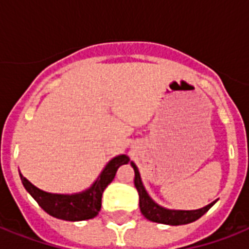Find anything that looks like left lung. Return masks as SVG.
Instances as JSON below:
<instances>
[{
	"label": "left lung",
	"mask_w": 249,
	"mask_h": 249,
	"mask_svg": "<svg viewBox=\"0 0 249 249\" xmlns=\"http://www.w3.org/2000/svg\"><path fill=\"white\" fill-rule=\"evenodd\" d=\"M130 165L134 169V186H136L138 195H140L141 212H142V214L147 220L152 221V222L172 225V226L190 224V222H194L197 218H200L216 203V200H214L211 204L205 205V207L200 209H195V211H176V209H166L164 207H160L159 204H156L155 201L152 200L150 195L147 194V191H146V189H144L136 164L130 161Z\"/></svg>",
	"instance_id": "left-lung-1"
}]
</instances>
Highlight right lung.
<instances>
[{
	"instance_id": "1",
	"label": "right lung",
	"mask_w": 249,
	"mask_h": 249,
	"mask_svg": "<svg viewBox=\"0 0 249 249\" xmlns=\"http://www.w3.org/2000/svg\"><path fill=\"white\" fill-rule=\"evenodd\" d=\"M126 155L109 160L97 181L89 189L77 194H52L42 191L20 174L21 183L41 208L50 216L64 221H84L97 216L102 207V194L115 178L119 166L129 163Z\"/></svg>"
}]
</instances>
